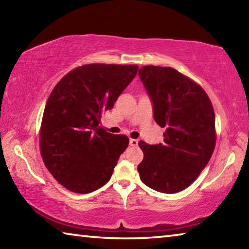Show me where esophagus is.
Returning <instances> with one entry per match:
<instances>
[{
  "label": "esophagus",
  "mask_w": 249,
  "mask_h": 249,
  "mask_svg": "<svg viewBox=\"0 0 249 249\" xmlns=\"http://www.w3.org/2000/svg\"><path fill=\"white\" fill-rule=\"evenodd\" d=\"M129 145L130 146H134V147L138 146V140H133V138H130V140H129Z\"/></svg>",
  "instance_id": "34e87169"
}]
</instances>
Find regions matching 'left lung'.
I'll use <instances>...</instances> for the list:
<instances>
[{
  "mask_svg": "<svg viewBox=\"0 0 249 249\" xmlns=\"http://www.w3.org/2000/svg\"><path fill=\"white\" fill-rule=\"evenodd\" d=\"M153 104L154 120L165 127L163 142H138L144 159L137 170L142 182L162 193L188 188L208 165L215 147V115L204 90L169 67L138 70Z\"/></svg>",
  "mask_w": 249,
  "mask_h": 249,
  "instance_id": "8db88e82",
  "label": "left lung"
}]
</instances>
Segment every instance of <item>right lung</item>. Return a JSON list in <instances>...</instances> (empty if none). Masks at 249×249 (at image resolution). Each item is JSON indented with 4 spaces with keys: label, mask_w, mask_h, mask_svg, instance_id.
Instances as JSON below:
<instances>
[{
    "label": "right lung",
    "mask_w": 249,
    "mask_h": 249,
    "mask_svg": "<svg viewBox=\"0 0 249 249\" xmlns=\"http://www.w3.org/2000/svg\"><path fill=\"white\" fill-rule=\"evenodd\" d=\"M138 66L92 64L67 73L50 93L40 127V153L59 183L90 193L111 179L128 146L125 135L100 126L103 113L132 82Z\"/></svg>",
    "instance_id": "1"
}]
</instances>
